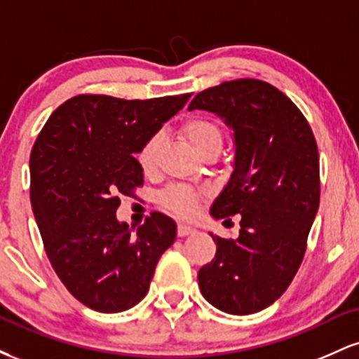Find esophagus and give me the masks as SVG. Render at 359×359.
<instances>
[{"instance_id":"34e87169","label":"esophagus","mask_w":359,"mask_h":359,"mask_svg":"<svg viewBox=\"0 0 359 359\" xmlns=\"http://www.w3.org/2000/svg\"><path fill=\"white\" fill-rule=\"evenodd\" d=\"M194 233H196V228H192V226L179 224V228H177V234H179V236H189V234Z\"/></svg>"}]
</instances>
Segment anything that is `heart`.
<instances>
[{"mask_svg": "<svg viewBox=\"0 0 359 359\" xmlns=\"http://www.w3.org/2000/svg\"><path fill=\"white\" fill-rule=\"evenodd\" d=\"M180 137L189 143V147L196 151L197 155L203 156L208 151H217L219 154L222 147V131L214 123L212 119L204 116H192L185 119L180 126ZM163 138L162 135H154L151 138L147 140L145 145L138 151V162L142 170L147 175H154L158 168L160 163V154H162ZM163 205L170 209L172 212L179 214V216H192L196 211L197 201L199 196L187 187H170L163 194L162 197Z\"/></svg>", "mask_w": 359, "mask_h": 359, "instance_id": "b5f03b06", "label": "heart"}]
</instances>
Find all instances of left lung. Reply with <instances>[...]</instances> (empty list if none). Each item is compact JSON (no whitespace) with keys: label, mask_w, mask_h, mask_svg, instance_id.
I'll use <instances>...</instances> for the list:
<instances>
[{"label":"left lung","mask_w":359,"mask_h":359,"mask_svg":"<svg viewBox=\"0 0 359 359\" xmlns=\"http://www.w3.org/2000/svg\"><path fill=\"white\" fill-rule=\"evenodd\" d=\"M192 109L217 114L233 130V172L211 216H241L236 240L209 233L217 250L197 275L201 292L222 312L255 314L287 290L306 253L320 197L314 133L285 94L258 79L205 89Z\"/></svg>","instance_id":"obj_1"}]
</instances>
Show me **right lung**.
<instances>
[{"label":"right lung","mask_w":359,"mask_h":359,"mask_svg":"<svg viewBox=\"0 0 359 359\" xmlns=\"http://www.w3.org/2000/svg\"><path fill=\"white\" fill-rule=\"evenodd\" d=\"M191 94L126 101L81 94L47 119L30 155V201L53 270L79 302L121 312L147 295L177 224L151 212L135 233L121 196L143 185L137 155Z\"/></svg>","instance_id":"1"}]
</instances>
